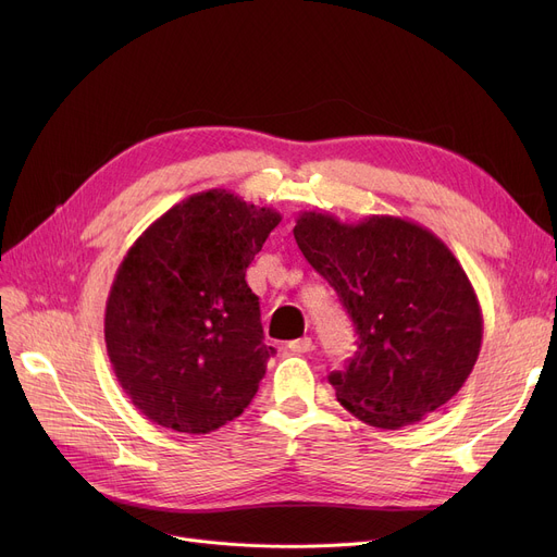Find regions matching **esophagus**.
I'll use <instances>...</instances> for the list:
<instances>
[{
    "instance_id": "obj_1",
    "label": "esophagus",
    "mask_w": 557,
    "mask_h": 557,
    "mask_svg": "<svg viewBox=\"0 0 557 557\" xmlns=\"http://www.w3.org/2000/svg\"><path fill=\"white\" fill-rule=\"evenodd\" d=\"M288 349H290V352H296V355H305V352H311V349H313V341H311L309 336L296 338V341H290V343H288Z\"/></svg>"
}]
</instances>
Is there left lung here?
Here are the masks:
<instances>
[{
    "instance_id": "1",
    "label": "left lung",
    "mask_w": 557,
    "mask_h": 557,
    "mask_svg": "<svg viewBox=\"0 0 557 557\" xmlns=\"http://www.w3.org/2000/svg\"><path fill=\"white\" fill-rule=\"evenodd\" d=\"M294 234L357 330L355 357L330 374L347 411L401 429L447 404L483 341L481 305L454 252L431 230L384 214L341 223L302 212Z\"/></svg>"
}]
</instances>
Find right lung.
I'll return each mask as SVG.
<instances>
[{
  "label": "right lung",
  "mask_w": 557,
  "mask_h": 557,
  "mask_svg": "<svg viewBox=\"0 0 557 557\" xmlns=\"http://www.w3.org/2000/svg\"><path fill=\"white\" fill-rule=\"evenodd\" d=\"M280 221L210 189L173 205L126 252L106 302V347L151 422L210 433L252 401L275 349L246 269Z\"/></svg>",
  "instance_id": "obj_1"
}]
</instances>
